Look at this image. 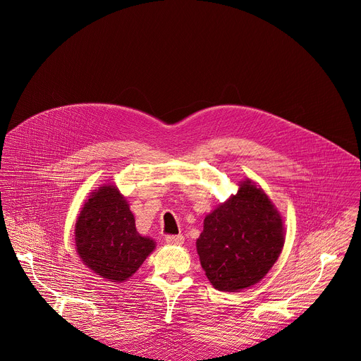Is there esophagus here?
Segmentation results:
<instances>
[{"label": "esophagus", "mask_w": 361, "mask_h": 361, "mask_svg": "<svg viewBox=\"0 0 361 361\" xmlns=\"http://www.w3.org/2000/svg\"><path fill=\"white\" fill-rule=\"evenodd\" d=\"M165 242H166L168 245L180 246V245H183L185 238H183L182 235H168V236H165Z\"/></svg>", "instance_id": "1"}]
</instances>
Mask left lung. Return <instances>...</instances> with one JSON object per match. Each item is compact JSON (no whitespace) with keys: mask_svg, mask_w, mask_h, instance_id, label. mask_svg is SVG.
Listing matches in <instances>:
<instances>
[{"mask_svg":"<svg viewBox=\"0 0 361 361\" xmlns=\"http://www.w3.org/2000/svg\"><path fill=\"white\" fill-rule=\"evenodd\" d=\"M283 242L281 214L262 189L247 179L235 196L207 215L196 247L211 285L238 292L267 275Z\"/></svg>","mask_w":361,"mask_h":361,"instance_id":"1","label":"left lung"}]
</instances>
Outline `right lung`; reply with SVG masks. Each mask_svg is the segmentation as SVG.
Returning <instances> with one entry per match:
<instances>
[{
  "label": "right lung",
  "mask_w": 361,
  "mask_h": 361,
  "mask_svg": "<svg viewBox=\"0 0 361 361\" xmlns=\"http://www.w3.org/2000/svg\"><path fill=\"white\" fill-rule=\"evenodd\" d=\"M76 252L83 264L111 282H125L155 249L136 231L135 216L114 185L90 195L75 225Z\"/></svg>",
  "instance_id": "1"
}]
</instances>
